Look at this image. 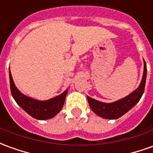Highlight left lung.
<instances>
[{
    "instance_id": "left-lung-1",
    "label": "left lung",
    "mask_w": 153,
    "mask_h": 153,
    "mask_svg": "<svg viewBox=\"0 0 153 153\" xmlns=\"http://www.w3.org/2000/svg\"><path fill=\"white\" fill-rule=\"evenodd\" d=\"M146 77H147V65H146V62L144 61L143 79L139 87L135 91L132 92V94H130L128 96L125 97L123 99L111 103L99 102L98 100H95L88 96V101L91 109L99 116L107 119H117L118 117H122L123 114L131 109L132 107L135 106L137 102L142 98L145 88Z\"/></svg>"
}]
</instances>
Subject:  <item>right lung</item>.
Returning a JSON list of instances; mask_svg holds the SVG:
<instances>
[{"label": "right lung", "mask_w": 153, "mask_h": 153, "mask_svg": "<svg viewBox=\"0 0 153 153\" xmlns=\"http://www.w3.org/2000/svg\"><path fill=\"white\" fill-rule=\"evenodd\" d=\"M10 91L16 102L30 114L31 117L39 120L49 119L54 117L62 109L65 96L68 90H65L61 94L47 101H38L36 99L29 98L25 95L22 94L17 89L14 84L13 79L10 71Z\"/></svg>", "instance_id": "add662e5"}]
</instances>
